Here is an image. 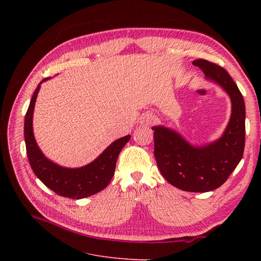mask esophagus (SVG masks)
I'll return each mask as SVG.
<instances>
[{
  "instance_id": "34e87169",
  "label": "esophagus",
  "mask_w": 261,
  "mask_h": 261,
  "mask_svg": "<svg viewBox=\"0 0 261 261\" xmlns=\"http://www.w3.org/2000/svg\"><path fill=\"white\" fill-rule=\"evenodd\" d=\"M155 120V117L152 114H146L142 117L141 119V123L143 126H148V125H151V123Z\"/></svg>"
}]
</instances>
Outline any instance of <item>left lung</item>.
<instances>
[{
    "mask_svg": "<svg viewBox=\"0 0 261 261\" xmlns=\"http://www.w3.org/2000/svg\"><path fill=\"white\" fill-rule=\"evenodd\" d=\"M193 64L229 96V121L220 138L203 146L190 144L165 126H154V156L162 175L171 185L191 193H206L220 187L243 156L245 105L235 81L223 67L204 59Z\"/></svg>",
    "mask_w": 261,
    "mask_h": 261,
    "instance_id": "8db88e82",
    "label": "left lung"
}]
</instances>
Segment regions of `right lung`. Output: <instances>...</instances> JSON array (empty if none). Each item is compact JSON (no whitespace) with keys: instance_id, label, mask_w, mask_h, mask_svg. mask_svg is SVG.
<instances>
[{"instance_id":"add662e5","label":"right lung","mask_w":261,"mask_h":261,"mask_svg":"<svg viewBox=\"0 0 261 261\" xmlns=\"http://www.w3.org/2000/svg\"><path fill=\"white\" fill-rule=\"evenodd\" d=\"M48 79L50 77L44 78L38 85L25 115L24 139L27 158L38 179L54 193L65 198L84 199L99 193L109 185L114 175L117 158L121 149L130 141L131 135L114 141L97 159L79 168L62 167L48 160L40 150L33 130V116L37 96L41 84Z\"/></svg>"}]
</instances>
